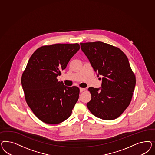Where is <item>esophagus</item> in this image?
Listing matches in <instances>:
<instances>
[{"label": "esophagus", "instance_id": "obj_1", "mask_svg": "<svg viewBox=\"0 0 155 155\" xmlns=\"http://www.w3.org/2000/svg\"><path fill=\"white\" fill-rule=\"evenodd\" d=\"M80 92H83V91H84V90H85V89L84 88H80Z\"/></svg>", "mask_w": 155, "mask_h": 155}]
</instances>
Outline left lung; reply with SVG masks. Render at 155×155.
<instances>
[{
    "mask_svg": "<svg viewBox=\"0 0 155 155\" xmlns=\"http://www.w3.org/2000/svg\"><path fill=\"white\" fill-rule=\"evenodd\" d=\"M80 45L98 77L103 76L101 90L89 88L91 99L87 107L100 119H115L129 106L136 84L135 75L128 58L119 48L104 42Z\"/></svg>",
    "mask_w": 155,
    "mask_h": 155,
    "instance_id": "8db88e82",
    "label": "left lung"
}]
</instances>
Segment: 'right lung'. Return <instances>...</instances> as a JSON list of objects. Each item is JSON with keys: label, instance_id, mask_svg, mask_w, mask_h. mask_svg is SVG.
I'll list each match as a JSON object with an SVG mask.
<instances>
[{"label": "right lung", "instance_id": "1", "mask_svg": "<svg viewBox=\"0 0 155 155\" xmlns=\"http://www.w3.org/2000/svg\"><path fill=\"white\" fill-rule=\"evenodd\" d=\"M80 49L78 43L42 46L28 61L21 81L25 99L34 114L44 123L59 124L71 116L80 89L66 86L57 77Z\"/></svg>", "mask_w": 155, "mask_h": 155}]
</instances>
